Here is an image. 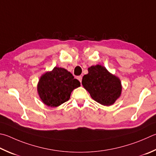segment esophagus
I'll list each match as a JSON object with an SVG mask.
<instances>
[{
	"instance_id": "esophagus-1",
	"label": "esophagus",
	"mask_w": 156,
	"mask_h": 156,
	"mask_svg": "<svg viewBox=\"0 0 156 156\" xmlns=\"http://www.w3.org/2000/svg\"><path fill=\"white\" fill-rule=\"evenodd\" d=\"M77 79H78V80L79 81H80V83H81V82H82V76H78V77H77Z\"/></svg>"
}]
</instances>
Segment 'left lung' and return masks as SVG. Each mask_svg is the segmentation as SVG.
<instances>
[{"instance_id":"left-lung-1","label":"left lung","mask_w":156,"mask_h":156,"mask_svg":"<svg viewBox=\"0 0 156 156\" xmlns=\"http://www.w3.org/2000/svg\"><path fill=\"white\" fill-rule=\"evenodd\" d=\"M82 84L93 100L103 106L112 105L120 98L122 85L117 76L101 65L90 66Z\"/></svg>"}]
</instances>
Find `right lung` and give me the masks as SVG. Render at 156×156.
<instances>
[{"label":"right lung","mask_w":156,"mask_h":156,"mask_svg":"<svg viewBox=\"0 0 156 156\" xmlns=\"http://www.w3.org/2000/svg\"><path fill=\"white\" fill-rule=\"evenodd\" d=\"M80 86V82L67 69L55 67L52 71L41 75L37 92L42 102L55 108L68 101L73 90Z\"/></svg>","instance_id":"right-lung-1"}]
</instances>
